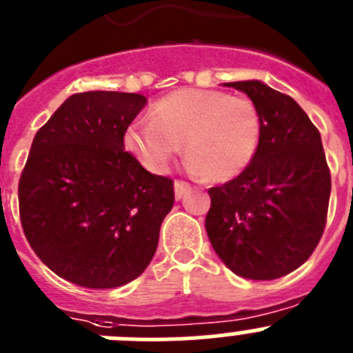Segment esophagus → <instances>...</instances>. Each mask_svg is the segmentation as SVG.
Listing matches in <instances>:
<instances>
[{
  "mask_svg": "<svg viewBox=\"0 0 353 353\" xmlns=\"http://www.w3.org/2000/svg\"><path fill=\"white\" fill-rule=\"evenodd\" d=\"M173 187H174V198H176V199L182 198V196L185 194V192L189 191V189H191V185H189V183H187V182H182V180H176Z\"/></svg>",
  "mask_w": 353,
  "mask_h": 353,
  "instance_id": "obj_1",
  "label": "esophagus"
}]
</instances>
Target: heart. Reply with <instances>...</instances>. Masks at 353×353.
<instances>
[{
  "label": "heart",
  "mask_w": 353,
  "mask_h": 353,
  "mask_svg": "<svg viewBox=\"0 0 353 353\" xmlns=\"http://www.w3.org/2000/svg\"><path fill=\"white\" fill-rule=\"evenodd\" d=\"M150 114L152 121L125 130L123 145L152 173H164L183 146L192 171L224 182L244 173L260 148V111L245 97L185 88L155 102Z\"/></svg>",
  "instance_id": "heart-1"
}]
</instances>
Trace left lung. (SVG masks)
Listing matches in <instances>:
<instances>
[{
	"instance_id": "left-lung-1",
	"label": "left lung",
	"mask_w": 353,
	"mask_h": 353,
	"mask_svg": "<svg viewBox=\"0 0 353 353\" xmlns=\"http://www.w3.org/2000/svg\"><path fill=\"white\" fill-rule=\"evenodd\" d=\"M261 117V141L244 173L208 189V239L236 276L270 281L299 269L322 239L330 171L322 138L292 97L258 79L224 83Z\"/></svg>"
}]
</instances>
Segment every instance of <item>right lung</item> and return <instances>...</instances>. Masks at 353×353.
<instances>
[{
  "mask_svg": "<svg viewBox=\"0 0 353 353\" xmlns=\"http://www.w3.org/2000/svg\"><path fill=\"white\" fill-rule=\"evenodd\" d=\"M139 93L68 97L31 143L19 212L37 256L84 288H118L148 267L173 208V182L123 148Z\"/></svg>",
  "mask_w": 353,
  "mask_h": 353,
  "instance_id": "obj_1",
  "label": "right lung"
}]
</instances>
